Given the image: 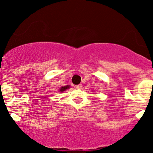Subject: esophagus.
<instances>
[{
    "label": "esophagus",
    "mask_w": 153,
    "mask_h": 153,
    "mask_svg": "<svg viewBox=\"0 0 153 153\" xmlns=\"http://www.w3.org/2000/svg\"><path fill=\"white\" fill-rule=\"evenodd\" d=\"M82 87V84H79V85H75V88H81Z\"/></svg>",
    "instance_id": "34e87169"
}]
</instances>
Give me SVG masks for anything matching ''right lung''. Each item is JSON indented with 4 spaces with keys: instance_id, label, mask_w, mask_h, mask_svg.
Returning a JSON list of instances; mask_svg holds the SVG:
<instances>
[{
    "instance_id": "right-lung-1",
    "label": "right lung",
    "mask_w": 153,
    "mask_h": 153,
    "mask_svg": "<svg viewBox=\"0 0 153 153\" xmlns=\"http://www.w3.org/2000/svg\"><path fill=\"white\" fill-rule=\"evenodd\" d=\"M69 88H70V86H69V85H66V86H64V87H61V88H60L59 91H60V92H63V91L66 90L67 89H68Z\"/></svg>"
}]
</instances>
